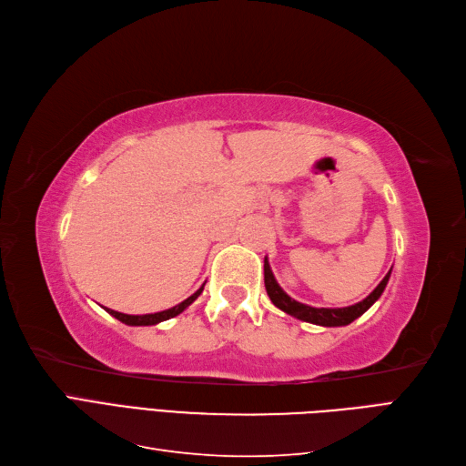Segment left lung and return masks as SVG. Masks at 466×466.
<instances>
[{
	"instance_id": "8db88e82",
	"label": "left lung",
	"mask_w": 466,
	"mask_h": 466,
	"mask_svg": "<svg viewBox=\"0 0 466 466\" xmlns=\"http://www.w3.org/2000/svg\"><path fill=\"white\" fill-rule=\"evenodd\" d=\"M389 278H390V270L383 279H380V284L368 295V298L356 305L338 307V309H327V307L319 309V307H311V305H305V303L291 299L289 295L279 288V284L270 270V264H268V258H264V286L268 291V298H270L272 303L278 309H281L284 313L299 319V320H305V322L319 324V327H346V324H350L351 320L361 317L380 298V293L385 291Z\"/></svg>"
}]
</instances>
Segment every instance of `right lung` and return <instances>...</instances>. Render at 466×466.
Segmentation results:
<instances>
[{
  "label": "right lung",
  "instance_id": "right-lung-1",
  "mask_svg": "<svg viewBox=\"0 0 466 466\" xmlns=\"http://www.w3.org/2000/svg\"><path fill=\"white\" fill-rule=\"evenodd\" d=\"M202 289H204V286H202L198 291H196V293H192L188 299H185L182 303H178V305H175V307H171V309H167V311H161V313H151V315H124V313H118V311H112V309H106V311H108L112 317H115V319H118L120 322L130 324V327H151V324H157V322H163V320H167V319H173V317L180 315L188 305H192L196 299H198V295L202 293Z\"/></svg>",
  "mask_w": 466,
  "mask_h": 466
}]
</instances>
